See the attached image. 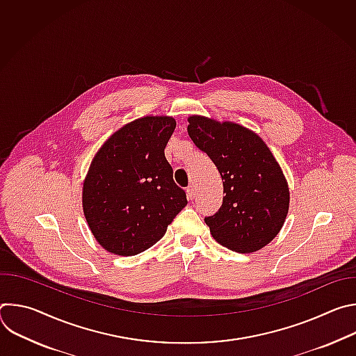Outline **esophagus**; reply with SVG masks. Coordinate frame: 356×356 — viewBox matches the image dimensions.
Wrapping results in <instances>:
<instances>
[{"label":"esophagus","mask_w":356,"mask_h":356,"mask_svg":"<svg viewBox=\"0 0 356 356\" xmlns=\"http://www.w3.org/2000/svg\"><path fill=\"white\" fill-rule=\"evenodd\" d=\"M187 197H188L190 200H194V198L197 197V190H195V187H194L193 184L187 187Z\"/></svg>","instance_id":"1"}]
</instances>
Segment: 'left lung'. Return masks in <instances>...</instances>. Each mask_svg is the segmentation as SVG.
I'll return each mask as SVG.
<instances>
[{
	"label": "left lung",
	"instance_id": "1",
	"mask_svg": "<svg viewBox=\"0 0 356 356\" xmlns=\"http://www.w3.org/2000/svg\"><path fill=\"white\" fill-rule=\"evenodd\" d=\"M187 132L217 166L224 184L220 210L204 221L213 238L238 253L255 252L280 231L289 211V187L270 149L238 124L193 115Z\"/></svg>",
	"mask_w": 356,
	"mask_h": 356
}]
</instances>
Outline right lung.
I'll return each instance as SVG.
<instances>
[{"label": "right lung", "instance_id": "obj_1", "mask_svg": "<svg viewBox=\"0 0 356 356\" xmlns=\"http://www.w3.org/2000/svg\"><path fill=\"white\" fill-rule=\"evenodd\" d=\"M176 128L172 117L135 120L101 146L83 187L87 224L106 250L132 257L154 246L186 207L165 147Z\"/></svg>", "mask_w": 356, "mask_h": 356}]
</instances>
